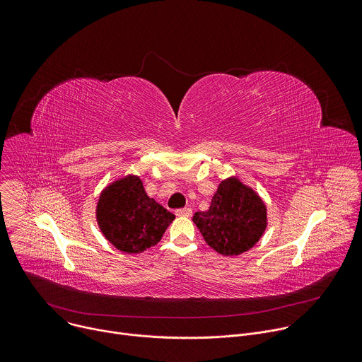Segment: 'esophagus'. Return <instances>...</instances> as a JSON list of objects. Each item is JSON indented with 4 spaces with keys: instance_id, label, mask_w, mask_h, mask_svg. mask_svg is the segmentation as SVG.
Wrapping results in <instances>:
<instances>
[{
    "instance_id": "esophagus-1",
    "label": "esophagus",
    "mask_w": 362,
    "mask_h": 362,
    "mask_svg": "<svg viewBox=\"0 0 362 362\" xmlns=\"http://www.w3.org/2000/svg\"><path fill=\"white\" fill-rule=\"evenodd\" d=\"M176 216H192V209L190 208H183V209H176L175 211Z\"/></svg>"
}]
</instances>
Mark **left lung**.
<instances>
[{"instance_id":"8db88e82","label":"left lung","mask_w":362,"mask_h":362,"mask_svg":"<svg viewBox=\"0 0 362 362\" xmlns=\"http://www.w3.org/2000/svg\"><path fill=\"white\" fill-rule=\"evenodd\" d=\"M193 222L212 249L233 256L261 239L267 228V208L250 187L230 177L219 185L209 211L196 212Z\"/></svg>"}]
</instances>
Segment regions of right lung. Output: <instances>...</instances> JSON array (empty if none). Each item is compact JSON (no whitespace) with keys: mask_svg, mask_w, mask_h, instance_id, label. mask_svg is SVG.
Returning a JSON list of instances; mask_svg holds the SVG:
<instances>
[{"mask_svg":"<svg viewBox=\"0 0 362 362\" xmlns=\"http://www.w3.org/2000/svg\"><path fill=\"white\" fill-rule=\"evenodd\" d=\"M175 215L147 196L137 176H126L101 192L97 222L119 250L140 253L156 245Z\"/></svg>","mask_w":362,"mask_h":362,"instance_id":"right-lung-1","label":"right lung"}]
</instances>
